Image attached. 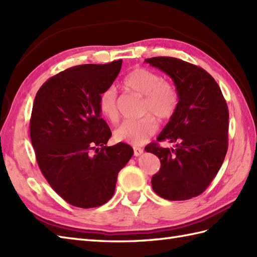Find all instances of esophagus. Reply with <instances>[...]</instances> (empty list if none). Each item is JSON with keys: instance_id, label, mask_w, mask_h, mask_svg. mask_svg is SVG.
I'll return each mask as SVG.
<instances>
[{"instance_id": "esophagus-1", "label": "esophagus", "mask_w": 257, "mask_h": 257, "mask_svg": "<svg viewBox=\"0 0 257 257\" xmlns=\"http://www.w3.org/2000/svg\"><path fill=\"white\" fill-rule=\"evenodd\" d=\"M144 154V149L139 148V147H134V155L136 157H139Z\"/></svg>"}]
</instances>
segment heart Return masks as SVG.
Wrapping results in <instances>:
<instances>
[{
	"label": "heart",
	"mask_w": 257,
	"mask_h": 257,
	"mask_svg": "<svg viewBox=\"0 0 257 257\" xmlns=\"http://www.w3.org/2000/svg\"><path fill=\"white\" fill-rule=\"evenodd\" d=\"M124 89L144 96L139 120L124 121L114 130L113 137L118 143L141 146L148 141L158 130V121H167L176 113L179 106V92L172 81L162 79L161 76L148 68L137 67L124 76ZM98 108L103 117L110 122L119 120L117 92L113 87L103 90L98 98Z\"/></svg>",
	"instance_id": "1"
}]
</instances>
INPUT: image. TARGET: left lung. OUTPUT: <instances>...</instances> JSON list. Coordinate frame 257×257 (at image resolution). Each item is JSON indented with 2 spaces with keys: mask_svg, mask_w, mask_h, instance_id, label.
<instances>
[{
  "mask_svg": "<svg viewBox=\"0 0 257 257\" xmlns=\"http://www.w3.org/2000/svg\"><path fill=\"white\" fill-rule=\"evenodd\" d=\"M145 62L170 76L179 92L177 111L157 138L176 143L175 148L162 149L157 143L145 148L161 162L151 179L152 189L166 200H189L204 192L224 161L226 101L214 78L196 65L167 56Z\"/></svg>",
  "mask_w": 257,
  "mask_h": 257,
  "instance_id": "obj_1",
  "label": "left lung"
}]
</instances>
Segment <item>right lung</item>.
<instances>
[{"instance_id":"obj_1","label":"right lung","mask_w":257,"mask_h":257,"mask_svg":"<svg viewBox=\"0 0 257 257\" xmlns=\"http://www.w3.org/2000/svg\"><path fill=\"white\" fill-rule=\"evenodd\" d=\"M121 64L70 67L47 79L34 99L30 134L38 167L61 198L81 209L112 198L118 172L134 155L127 144L106 146L111 132L98 108Z\"/></svg>"}]
</instances>
